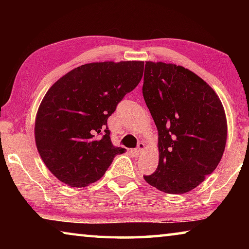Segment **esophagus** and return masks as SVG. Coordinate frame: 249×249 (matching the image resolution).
I'll return each mask as SVG.
<instances>
[{
  "mask_svg": "<svg viewBox=\"0 0 249 249\" xmlns=\"http://www.w3.org/2000/svg\"><path fill=\"white\" fill-rule=\"evenodd\" d=\"M144 149H145V144H144V142H140V144H138V146H137V148L134 149V153L136 155H141L142 151Z\"/></svg>",
  "mask_w": 249,
  "mask_h": 249,
  "instance_id": "34e87169",
  "label": "esophagus"
}]
</instances>
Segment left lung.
I'll return each instance as SVG.
<instances>
[{"instance_id":"1","label":"left lung","mask_w":249,"mask_h":249,"mask_svg":"<svg viewBox=\"0 0 249 249\" xmlns=\"http://www.w3.org/2000/svg\"><path fill=\"white\" fill-rule=\"evenodd\" d=\"M142 95L158 130L159 162L144 176L158 190L182 195L220 163L227 138L224 107L212 88L182 66L146 61Z\"/></svg>"}]
</instances>
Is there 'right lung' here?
I'll return each mask as SVG.
<instances>
[{"instance_id": "right-lung-1", "label": "right lung", "mask_w": 249, "mask_h": 249, "mask_svg": "<svg viewBox=\"0 0 249 249\" xmlns=\"http://www.w3.org/2000/svg\"><path fill=\"white\" fill-rule=\"evenodd\" d=\"M144 72V61L91 62L74 68L45 94L35 120L37 150L49 171L70 187L102 178L116 155L107 126Z\"/></svg>"}]
</instances>
